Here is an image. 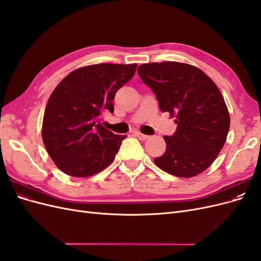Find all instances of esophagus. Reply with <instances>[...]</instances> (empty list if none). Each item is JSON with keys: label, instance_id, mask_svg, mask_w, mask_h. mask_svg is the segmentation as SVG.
Masks as SVG:
<instances>
[{"label": "esophagus", "instance_id": "esophagus-1", "mask_svg": "<svg viewBox=\"0 0 261 261\" xmlns=\"http://www.w3.org/2000/svg\"><path fill=\"white\" fill-rule=\"evenodd\" d=\"M134 135H135L136 137H138L140 140H146L149 137L147 135H144V134H141L140 132H135V133H134Z\"/></svg>", "mask_w": 261, "mask_h": 261}]
</instances>
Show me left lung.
Wrapping results in <instances>:
<instances>
[{
    "mask_svg": "<svg viewBox=\"0 0 261 261\" xmlns=\"http://www.w3.org/2000/svg\"><path fill=\"white\" fill-rule=\"evenodd\" d=\"M137 70L161 111L177 124L174 135L164 136L167 150L153 160L156 167L178 177L200 174L217 159L230 128V113L218 86L186 63H146Z\"/></svg>",
    "mask_w": 261,
    "mask_h": 261,
    "instance_id": "1",
    "label": "left lung"
}]
</instances>
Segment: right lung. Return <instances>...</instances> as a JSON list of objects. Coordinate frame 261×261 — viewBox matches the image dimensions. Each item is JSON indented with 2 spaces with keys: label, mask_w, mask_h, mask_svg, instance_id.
Returning <instances> with one entry per match:
<instances>
[{
  "label": "right lung",
  "mask_w": 261,
  "mask_h": 261,
  "mask_svg": "<svg viewBox=\"0 0 261 261\" xmlns=\"http://www.w3.org/2000/svg\"><path fill=\"white\" fill-rule=\"evenodd\" d=\"M137 64L80 67L55 87L46 103L42 140L54 164L65 174L88 177L113 162L122 140L100 124L113 112L116 91L135 75Z\"/></svg>",
  "instance_id": "obj_1"
}]
</instances>
